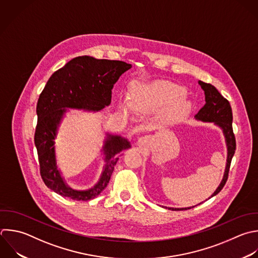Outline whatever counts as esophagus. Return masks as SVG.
Masks as SVG:
<instances>
[{"label":"esophagus","mask_w":258,"mask_h":258,"mask_svg":"<svg viewBox=\"0 0 258 258\" xmlns=\"http://www.w3.org/2000/svg\"><path fill=\"white\" fill-rule=\"evenodd\" d=\"M145 141H146V138L145 137H141V138H139L138 139V144H143V143H145Z\"/></svg>","instance_id":"obj_1"}]
</instances>
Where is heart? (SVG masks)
Listing matches in <instances>:
<instances>
[{"mask_svg":"<svg viewBox=\"0 0 258 258\" xmlns=\"http://www.w3.org/2000/svg\"><path fill=\"white\" fill-rule=\"evenodd\" d=\"M185 89L167 81L136 83L131 90V98L125 94L119 97V108L127 115L132 111L145 114L163 106L161 117L165 123H173L185 116L191 103L185 95Z\"/></svg>","mask_w":258,"mask_h":258,"instance_id":"1","label":"heart"}]
</instances>
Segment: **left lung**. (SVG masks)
I'll use <instances>...</instances> for the list:
<instances>
[{"instance_id":"8db88e82","label":"left lung","mask_w":258,"mask_h":258,"mask_svg":"<svg viewBox=\"0 0 258 258\" xmlns=\"http://www.w3.org/2000/svg\"><path fill=\"white\" fill-rule=\"evenodd\" d=\"M198 83L201 86L202 90L204 91L206 104L195 115V119L197 121H201L204 123H213L215 126L219 127L223 133L226 148H227V159H226L224 175H223V178H222L220 184L216 188V190L209 198V199H211L214 196H216L217 194H219L221 191V189L223 188V186L225 185L227 178H228L231 160L235 153L236 142H235V136L233 134V128H232L233 115H232V109H231L230 103L218 92V90L214 86H212L210 84H206L202 81H199ZM202 203H200V204H202ZM200 204H198V205H200ZM198 205H196V206H198ZM196 206L186 207V208H171V207H164V208L171 210V211H179V210L191 209Z\"/></svg>"}]
</instances>
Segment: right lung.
<instances>
[{
    "mask_svg": "<svg viewBox=\"0 0 258 258\" xmlns=\"http://www.w3.org/2000/svg\"><path fill=\"white\" fill-rule=\"evenodd\" d=\"M131 68L124 61L84 55L72 59L49 78L36 107L38 120L34 142L41 177L51 190L76 201H89L99 196L109 183L119 159L117 154L131 148L127 138L105 132L101 149L105 162L103 171L95 185L87 189H76L67 182L57 164L54 140L70 109L100 112L108 107L114 85Z\"/></svg>",
    "mask_w": 258,
    "mask_h": 258,
    "instance_id": "add662e5",
    "label": "right lung"
}]
</instances>
